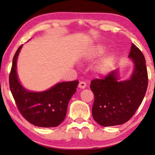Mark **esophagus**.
<instances>
[{
  "label": "esophagus",
  "mask_w": 155,
  "mask_h": 155,
  "mask_svg": "<svg viewBox=\"0 0 155 155\" xmlns=\"http://www.w3.org/2000/svg\"><path fill=\"white\" fill-rule=\"evenodd\" d=\"M86 85H87V84H86L85 82L81 81V82H80L79 84H78V87H79L81 88V89H84L86 87Z\"/></svg>",
  "instance_id": "obj_1"
}]
</instances>
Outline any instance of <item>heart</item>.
Listing matches in <instances>:
<instances>
[{"label": "heart", "mask_w": 155, "mask_h": 155, "mask_svg": "<svg viewBox=\"0 0 155 155\" xmlns=\"http://www.w3.org/2000/svg\"><path fill=\"white\" fill-rule=\"evenodd\" d=\"M104 50H105L104 46H98L97 47L94 48V51H93L92 56V57L98 56H99V55H101V54H102V53L104 51ZM109 59H106V60L104 61L103 62L101 63L100 66H99V71H101V72L104 71V70L107 68L108 65H109Z\"/></svg>", "instance_id": "heart-1"}]
</instances>
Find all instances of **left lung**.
I'll use <instances>...</instances> for the list:
<instances>
[{"mask_svg": "<svg viewBox=\"0 0 155 155\" xmlns=\"http://www.w3.org/2000/svg\"><path fill=\"white\" fill-rule=\"evenodd\" d=\"M129 58L135 63L131 78L118 82L116 72L91 81L94 94L92 116L102 126L121 125L132 118L145 97L148 84L146 61L140 50L132 44Z\"/></svg>", "mask_w": 155, "mask_h": 155, "instance_id": "left-lung-1", "label": "left lung"}]
</instances>
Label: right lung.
Wrapping results in <instances>:
<instances>
[{"label":"right lung","mask_w":155,"mask_h":155,"mask_svg":"<svg viewBox=\"0 0 155 155\" xmlns=\"http://www.w3.org/2000/svg\"><path fill=\"white\" fill-rule=\"evenodd\" d=\"M22 44L15 54L9 75V85L16 106L22 116L30 124L43 128L56 127L64 120L68 104L76 92L78 80L58 83L42 92H31L18 81L16 63Z\"/></svg>","instance_id":"add662e5"}]
</instances>
